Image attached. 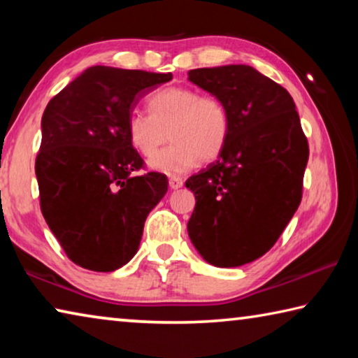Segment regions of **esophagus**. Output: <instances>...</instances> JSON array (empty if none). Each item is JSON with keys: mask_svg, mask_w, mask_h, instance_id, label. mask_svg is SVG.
Here are the masks:
<instances>
[{"mask_svg": "<svg viewBox=\"0 0 358 358\" xmlns=\"http://www.w3.org/2000/svg\"><path fill=\"white\" fill-rule=\"evenodd\" d=\"M181 186H183V180L180 177H172L169 180V187H171V189H180Z\"/></svg>", "mask_w": 358, "mask_h": 358, "instance_id": "esophagus-1", "label": "esophagus"}]
</instances>
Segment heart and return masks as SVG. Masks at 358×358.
Here are the masks:
<instances>
[{
  "label": "heart",
  "mask_w": 358,
  "mask_h": 358,
  "mask_svg": "<svg viewBox=\"0 0 358 358\" xmlns=\"http://www.w3.org/2000/svg\"><path fill=\"white\" fill-rule=\"evenodd\" d=\"M148 107L150 113L136 110L129 115L126 131L132 148L145 157L155 155L169 134L173 143L148 164L156 172H187L199 159H215L227 142L229 112L215 94L166 87L150 96Z\"/></svg>",
  "instance_id": "heart-1"
}]
</instances>
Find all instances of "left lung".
Wrapping results in <instances>:
<instances>
[{
  "instance_id": "8db88e82",
  "label": "left lung",
  "mask_w": 358,
  "mask_h": 358,
  "mask_svg": "<svg viewBox=\"0 0 358 358\" xmlns=\"http://www.w3.org/2000/svg\"><path fill=\"white\" fill-rule=\"evenodd\" d=\"M187 76L224 102L230 121L217 161L186 180L196 196L187 235L208 264L241 266L276 243L299 208L308 142L292 96L251 66Z\"/></svg>"
}]
</instances>
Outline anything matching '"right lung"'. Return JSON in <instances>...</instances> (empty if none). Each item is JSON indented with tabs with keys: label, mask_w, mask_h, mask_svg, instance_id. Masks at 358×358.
<instances>
[{
	"label": "right lung",
	"mask_w": 358,
	"mask_h": 358,
	"mask_svg": "<svg viewBox=\"0 0 358 358\" xmlns=\"http://www.w3.org/2000/svg\"><path fill=\"white\" fill-rule=\"evenodd\" d=\"M172 74L92 66L48 102L36 157L41 210L72 262L113 271L138 251L166 175H137L143 161L126 131L145 94Z\"/></svg>",
	"instance_id": "right-lung-1"
}]
</instances>
